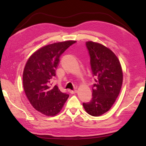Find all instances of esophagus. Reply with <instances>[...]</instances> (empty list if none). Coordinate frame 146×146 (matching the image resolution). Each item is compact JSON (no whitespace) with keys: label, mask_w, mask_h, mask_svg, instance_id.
Masks as SVG:
<instances>
[{"label":"esophagus","mask_w":146,"mask_h":146,"mask_svg":"<svg viewBox=\"0 0 146 146\" xmlns=\"http://www.w3.org/2000/svg\"><path fill=\"white\" fill-rule=\"evenodd\" d=\"M76 92H77L76 90H71L70 91V94H76Z\"/></svg>","instance_id":"1"}]
</instances>
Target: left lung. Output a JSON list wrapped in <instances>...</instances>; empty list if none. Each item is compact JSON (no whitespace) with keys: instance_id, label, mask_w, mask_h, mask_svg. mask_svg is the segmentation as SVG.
<instances>
[{"instance_id":"left-lung-1","label":"left lung","mask_w":146,"mask_h":146,"mask_svg":"<svg viewBox=\"0 0 146 146\" xmlns=\"http://www.w3.org/2000/svg\"><path fill=\"white\" fill-rule=\"evenodd\" d=\"M86 46L95 83L92 100L83 105L88 114L98 117L109 110L115 102L122 87L123 73L119 59L110 49L92 41L86 42Z\"/></svg>"}]
</instances>
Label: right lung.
Segmentation results:
<instances>
[{"instance_id":"add662e5","label":"right lung","mask_w":146,"mask_h":146,"mask_svg":"<svg viewBox=\"0 0 146 146\" xmlns=\"http://www.w3.org/2000/svg\"><path fill=\"white\" fill-rule=\"evenodd\" d=\"M75 42L67 41L44 46L31 56L24 67L23 86L27 98L36 110L45 115L58 114L69 97L56 85L52 87L51 82L60 56Z\"/></svg>"}]
</instances>
